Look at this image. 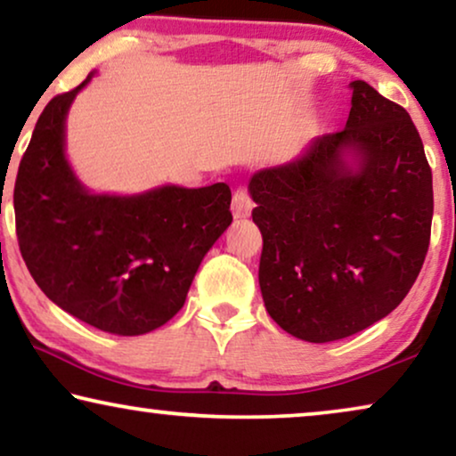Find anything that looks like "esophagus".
I'll list each match as a JSON object with an SVG mask.
<instances>
[{
  "mask_svg": "<svg viewBox=\"0 0 456 456\" xmlns=\"http://www.w3.org/2000/svg\"><path fill=\"white\" fill-rule=\"evenodd\" d=\"M253 199L245 189H236L232 197V216L236 220H242V217H248L253 211Z\"/></svg>",
  "mask_w": 456,
  "mask_h": 456,
  "instance_id": "obj_1",
  "label": "esophagus"
}]
</instances>
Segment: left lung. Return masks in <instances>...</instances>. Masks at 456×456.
I'll return each instance as SVG.
<instances>
[{
  "mask_svg": "<svg viewBox=\"0 0 456 456\" xmlns=\"http://www.w3.org/2000/svg\"><path fill=\"white\" fill-rule=\"evenodd\" d=\"M351 89L345 128L248 183L265 309L307 342L346 338L395 311L432 232V170L413 120L365 80Z\"/></svg>",
  "mask_w": 456,
  "mask_h": 456,
  "instance_id": "1",
  "label": "left lung"
}]
</instances>
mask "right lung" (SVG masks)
I'll use <instances>...</instances> for the list:
<instances>
[{
    "label": "right lung",
    "instance_id": "obj_1",
    "mask_svg": "<svg viewBox=\"0 0 456 456\" xmlns=\"http://www.w3.org/2000/svg\"><path fill=\"white\" fill-rule=\"evenodd\" d=\"M77 89L37 120L14 184L16 236L37 286L68 314L110 334L139 336L183 309L205 253L232 222L226 183L91 195L64 155Z\"/></svg>",
    "mask_w": 456,
    "mask_h": 456
}]
</instances>
